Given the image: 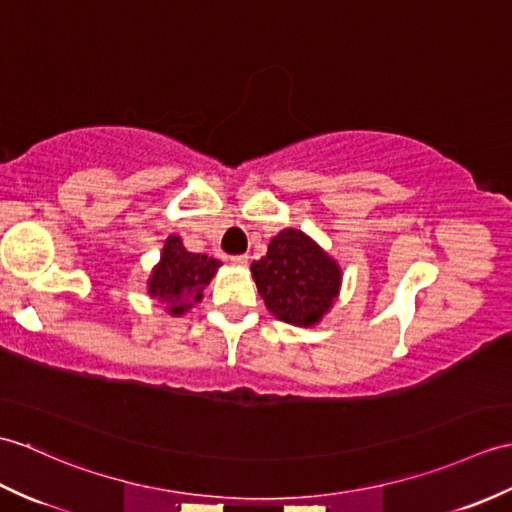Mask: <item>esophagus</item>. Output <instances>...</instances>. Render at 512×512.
Returning <instances> with one entry per match:
<instances>
[{
  "label": "esophagus",
  "instance_id": "1",
  "mask_svg": "<svg viewBox=\"0 0 512 512\" xmlns=\"http://www.w3.org/2000/svg\"><path fill=\"white\" fill-rule=\"evenodd\" d=\"M231 261L235 266H246L248 264V255H233Z\"/></svg>",
  "mask_w": 512,
  "mask_h": 512
}]
</instances>
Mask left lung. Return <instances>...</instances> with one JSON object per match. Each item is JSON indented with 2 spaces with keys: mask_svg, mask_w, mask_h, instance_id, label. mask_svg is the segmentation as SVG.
<instances>
[{
  "mask_svg": "<svg viewBox=\"0 0 512 512\" xmlns=\"http://www.w3.org/2000/svg\"><path fill=\"white\" fill-rule=\"evenodd\" d=\"M251 272L268 310L290 325L318 323L340 288L336 261L296 229L272 237L266 257L253 261Z\"/></svg>",
  "mask_w": 512,
  "mask_h": 512,
  "instance_id": "obj_1",
  "label": "left lung"
}]
</instances>
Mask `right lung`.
<instances>
[{"mask_svg": "<svg viewBox=\"0 0 512 512\" xmlns=\"http://www.w3.org/2000/svg\"><path fill=\"white\" fill-rule=\"evenodd\" d=\"M218 268V259L187 253L181 237L172 235L165 240L161 264L152 272L148 292L161 305L168 307L170 314L178 316L202 299V290Z\"/></svg>", "mask_w": 512, "mask_h": 512, "instance_id": "right-lung-1", "label": "right lung"}]
</instances>
